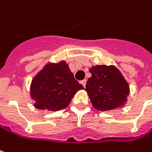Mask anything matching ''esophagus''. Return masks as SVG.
Segmentation results:
<instances>
[{
  "instance_id": "34e87169",
  "label": "esophagus",
  "mask_w": 152,
  "mask_h": 152,
  "mask_svg": "<svg viewBox=\"0 0 152 152\" xmlns=\"http://www.w3.org/2000/svg\"><path fill=\"white\" fill-rule=\"evenodd\" d=\"M80 83L82 84V86H84V87H86V80H81Z\"/></svg>"
}]
</instances>
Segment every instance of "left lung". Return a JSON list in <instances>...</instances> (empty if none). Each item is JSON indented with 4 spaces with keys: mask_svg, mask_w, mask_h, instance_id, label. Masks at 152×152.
Masks as SVG:
<instances>
[{
    "mask_svg": "<svg viewBox=\"0 0 152 152\" xmlns=\"http://www.w3.org/2000/svg\"><path fill=\"white\" fill-rule=\"evenodd\" d=\"M92 77L86 85L94 108L110 111L122 106L129 95V85L115 66H96L89 69Z\"/></svg>",
    "mask_w": 152,
    "mask_h": 152,
    "instance_id": "1",
    "label": "left lung"
}]
</instances>
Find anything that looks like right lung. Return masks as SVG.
Instances as JSON below:
<instances>
[{
    "label": "right lung",
    "instance_id": "right-lung-1",
    "mask_svg": "<svg viewBox=\"0 0 152 152\" xmlns=\"http://www.w3.org/2000/svg\"><path fill=\"white\" fill-rule=\"evenodd\" d=\"M84 89L66 61L50 63L33 79L30 95L40 110L58 111L66 108L77 91Z\"/></svg>",
    "mask_w": 152,
    "mask_h": 152
}]
</instances>
